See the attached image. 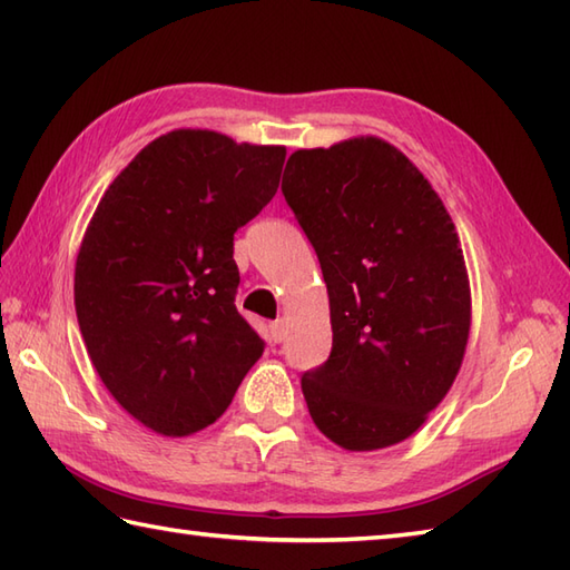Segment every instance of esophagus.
Here are the masks:
<instances>
[{"label":"esophagus","mask_w":570,"mask_h":570,"mask_svg":"<svg viewBox=\"0 0 570 570\" xmlns=\"http://www.w3.org/2000/svg\"><path fill=\"white\" fill-rule=\"evenodd\" d=\"M269 337L274 343H282L286 337V321L284 318H276L274 323H269Z\"/></svg>","instance_id":"34e87169"}]
</instances>
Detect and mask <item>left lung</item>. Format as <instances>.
<instances>
[{
	"instance_id": "left-lung-1",
	"label": "left lung",
	"mask_w": 570,
	"mask_h": 570,
	"mask_svg": "<svg viewBox=\"0 0 570 570\" xmlns=\"http://www.w3.org/2000/svg\"><path fill=\"white\" fill-rule=\"evenodd\" d=\"M282 193L331 298V357L301 377L313 423L345 451L409 439L468 345L470 284L451 215L377 137L294 151Z\"/></svg>"
}]
</instances>
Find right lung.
Masks as SVG:
<instances>
[{"instance_id": "add662e5", "label": "right lung", "mask_w": 570, "mask_h": 570, "mask_svg": "<svg viewBox=\"0 0 570 570\" xmlns=\"http://www.w3.org/2000/svg\"><path fill=\"white\" fill-rule=\"evenodd\" d=\"M284 159V147L168 131L112 180L85 229V347L117 404L156 433L210 426L264 353L235 308L233 252L237 229L274 198Z\"/></svg>"}]
</instances>
